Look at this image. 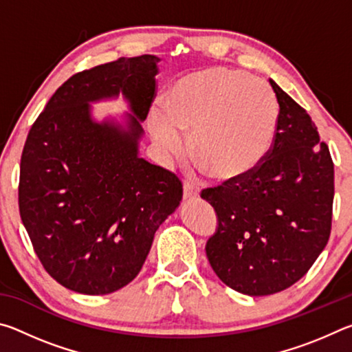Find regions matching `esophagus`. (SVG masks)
I'll return each instance as SVG.
<instances>
[{"label": "esophagus", "mask_w": 352, "mask_h": 352, "mask_svg": "<svg viewBox=\"0 0 352 352\" xmlns=\"http://www.w3.org/2000/svg\"><path fill=\"white\" fill-rule=\"evenodd\" d=\"M183 197L184 200H192L199 197V188L192 182H184L183 186Z\"/></svg>", "instance_id": "34e87169"}]
</instances>
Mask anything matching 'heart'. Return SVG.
Segmentation results:
<instances>
[{
	"mask_svg": "<svg viewBox=\"0 0 352 352\" xmlns=\"http://www.w3.org/2000/svg\"><path fill=\"white\" fill-rule=\"evenodd\" d=\"M166 157L186 152L190 136L197 162L222 182H242L258 170L275 146L279 105L262 80L239 69L210 68L178 79L148 118Z\"/></svg>",
	"mask_w": 352,
	"mask_h": 352,
	"instance_id": "1",
	"label": "heart"
}]
</instances>
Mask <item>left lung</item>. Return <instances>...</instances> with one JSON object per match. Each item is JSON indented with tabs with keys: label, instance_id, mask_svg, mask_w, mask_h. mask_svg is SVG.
I'll list each match as a JSON object with an SVG mask.
<instances>
[{
	"label": "left lung",
	"instance_id": "left-lung-1",
	"mask_svg": "<svg viewBox=\"0 0 352 352\" xmlns=\"http://www.w3.org/2000/svg\"><path fill=\"white\" fill-rule=\"evenodd\" d=\"M279 129L269 158L242 182L201 190L217 212L208 261L228 287L278 294L306 275L331 234L333 163L307 111L270 79Z\"/></svg>",
	"mask_w": 352,
	"mask_h": 352
}]
</instances>
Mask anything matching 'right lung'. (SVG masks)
I'll use <instances>...</instances> for the list:
<instances>
[{
	"mask_svg": "<svg viewBox=\"0 0 352 352\" xmlns=\"http://www.w3.org/2000/svg\"><path fill=\"white\" fill-rule=\"evenodd\" d=\"M158 62L121 57L71 76L29 130L20 216L45 270L73 292L107 295L133 281L180 205V178L138 157ZM119 92L133 111L128 126L94 122L89 102Z\"/></svg>",
	"mask_w": 352,
	"mask_h": 352,
	"instance_id": "1",
	"label": "right lung"
}]
</instances>
